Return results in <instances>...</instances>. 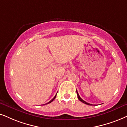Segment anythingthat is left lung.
Masks as SVG:
<instances>
[{"mask_svg":"<svg viewBox=\"0 0 127 127\" xmlns=\"http://www.w3.org/2000/svg\"><path fill=\"white\" fill-rule=\"evenodd\" d=\"M76 92H77V97H78V99H79V100L80 101H81L82 102H83V103H84V104H87V105H92V104H89V103H88V102H86L85 101H84L83 100V99L81 98V97H80V95H79V94H78V92H77V90H76Z\"/></svg>","mask_w":127,"mask_h":127,"instance_id":"left-lung-1","label":"left lung"}]
</instances>
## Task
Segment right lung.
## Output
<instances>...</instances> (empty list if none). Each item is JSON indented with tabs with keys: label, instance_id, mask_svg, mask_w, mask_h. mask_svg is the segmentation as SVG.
Listing matches in <instances>:
<instances>
[{
	"label": "right lung",
	"instance_id": "1",
	"mask_svg": "<svg viewBox=\"0 0 127 127\" xmlns=\"http://www.w3.org/2000/svg\"><path fill=\"white\" fill-rule=\"evenodd\" d=\"M56 95H55V96H54V98H53V99H52V100H50V101H49V102H47V103H46V104H49V103H50V102H52L53 101V100H54V99L56 98Z\"/></svg>",
	"mask_w": 127,
	"mask_h": 127
}]
</instances>
